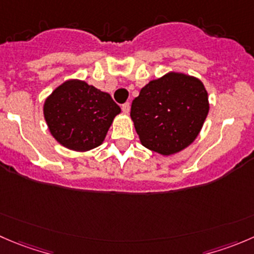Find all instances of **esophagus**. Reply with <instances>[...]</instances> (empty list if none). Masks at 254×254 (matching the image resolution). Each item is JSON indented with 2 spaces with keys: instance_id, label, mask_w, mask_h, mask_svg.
Masks as SVG:
<instances>
[{
  "instance_id": "34e87169",
  "label": "esophagus",
  "mask_w": 254,
  "mask_h": 254,
  "mask_svg": "<svg viewBox=\"0 0 254 254\" xmlns=\"http://www.w3.org/2000/svg\"><path fill=\"white\" fill-rule=\"evenodd\" d=\"M122 110H123V113H124V114H129V112H130V104H129V103H125V104H123L122 105Z\"/></svg>"
}]
</instances>
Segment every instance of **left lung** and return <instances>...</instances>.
I'll use <instances>...</instances> for the list:
<instances>
[{
  "label": "left lung",
  "mask_w": 254,
  "mask_h": 254,
  "mask_svg": "<svg viewBox=\"0 0 254 254\" xmlns=\"http://www.w3.org/2000/svg\"><path fill=\"white\" fill-rule=\"evenodd\" d=\"M208 109L207 90L200 79L170 72L140 90L132 100L130 117L140 142L169 156L195 141Z\"/></svg>",
  "instance_id": "1"
}]
</instances>
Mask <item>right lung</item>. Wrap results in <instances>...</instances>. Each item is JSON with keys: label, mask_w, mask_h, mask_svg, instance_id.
Here are the masks:
<instances>
[{"label": "right lung", "mask_w": 254, "mask_h": 254, "mask_svg": "<svg viewBox=\"0 0 254 254\" xmlns=\"http://www.w3.org/2000/svg\"><path fill=\"white\" fill-rule=\"evenodd\" d=\"M120 112L110 94L78 79L56 88L43 105L52 136L74 151H88L102 145Z\"/></svg>", "instance_id": "add662e5"}]
</instances>
